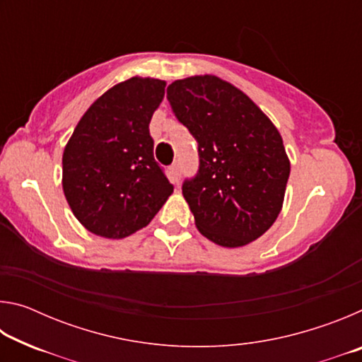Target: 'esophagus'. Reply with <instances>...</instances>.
<instances>
[{
  "mask_svg": "<svg viewBox=\"0 0 362 362\" xmlns=\"http://www.w3.org/2000/svg\"><path fill=\"white\" fill-rule=\"evenodd\" d=\"M170 170V179H173L174 183H179L180 177H182V166H180V161H175L173 166L169 168Z\"/></svg>",
  "mask_w": 362,
  "mask_h": 362,
  "instance_id": "1",
  "label": "esophagus"
}]
</instances>
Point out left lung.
<instances>
[{
	"label": "left lung",
	"instance_id": "8db88e82",
	"mask_svg": "<svg viewBox=\"0 0 362 362\" xmlns=\"http://www.w3.org/2000/svg\"><path fill=\"white\" fill-rule=\"evenodd\" d=\"M168 100L198 142V173L182 185L198 230L223 247L260 238L279 216L291 174L276 127L217 76L174 81Z\"/></svg>",
	"mask_w": 362,
	"mask_h": 362
}]
</instances>
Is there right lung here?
<instances>
[{"mask_svg": "<svg viewBox=\"0 0 362 362\" xmlns=\"http://www.w3.org/2000/svg\"><path fill=\"white\" fill-rule=\"evenodd\" d=\"M164 88L161 79L139 76L113 86L89 107L65 146V198L94 235H132L174 192L153 156L148 127Z\"/></svg>", "mask_w": 362, "mask_h": 362, "instance_id": "1", "label": "right lung"}]
</instances>
